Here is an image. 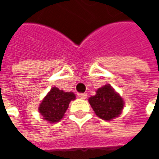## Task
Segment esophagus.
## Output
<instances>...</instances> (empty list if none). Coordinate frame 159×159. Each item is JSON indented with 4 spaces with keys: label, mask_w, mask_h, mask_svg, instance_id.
Instances as JSON below:
<instances>
[{
    "label": "esophagus",
    "mask_w": 159,
    "mask_h": 159,
    "mask_svg": "<svg viewBox=\"0 0 159 159\" xmlns=\"http://www.w3.org/2000/svg\"><path fill=\"white\" fill-rule=\"evenodd\" d=\"M78 97H79L80 98H82V99H86L87 94L86 93H80V94H78Z\"/></svg>",
    "instance_id": "34e87169"
}]
</instances>
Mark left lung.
Here are the masks:
<instances>
[{
	"mask_svg": "<svg viewBox=\"0 0 159 159\" xmlns=\"http://www.w3.org/2000/svg\"><path fill=\"white\" fill-rule=\"evenodd\" d=\"M88 101L97 116L104 120L119 117L124 106L122 98L110 84L98 88L96 95L89 98Z\"/></svg>",
	"mask_w": 159,
	"mask_h": 159,
	"instance_id": "8db88e82",
	"label": "left lung"
}]
</instances>
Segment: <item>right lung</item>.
Returning <instances> with one entry per match:
<instances>
[{
  "mask_svg": "<svg viewBox=\"0 0 159 159\" xmlns=\"http://www.w3.org/2000/svg\"><path fill=\"white\" fill-rule=\"evenodd\" d=\"M75 99L73 92H64L58 87H52L41 101L39 111L45 120L50 123L58 122L64 116L69 103Z\"/></svg>",
  "mask_w": 159,
  "mask_h": 159,
  "instance_id": "1",
  "label": "right lung"
}]
</instances>
